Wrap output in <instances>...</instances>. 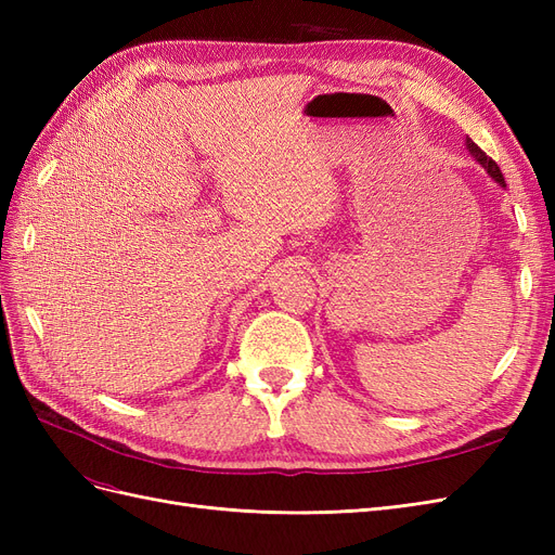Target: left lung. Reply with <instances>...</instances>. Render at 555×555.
Segmentation results:
<instances>
[{
  "label": "left lung",
  "mask_w": 555,
  "mask_h": 555,
  "mask_svg": "<svg viewBox=\"0 0 555 555\" xmlns=\"http://www.w3.org/2000/svg\"><path fill=\"white\" fill-rule=\"evenodd\" d=\"M465 147H467V153L473 155V157L483 166V171L489 173V176L500 184V188H507V184H505V178H502V173H500V166H498L489 155H486L483 150H481L473 139H465Z\"/></svg>",
  "instance_id": "obj_1"
}]
</instances>
